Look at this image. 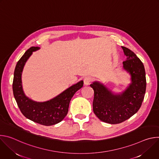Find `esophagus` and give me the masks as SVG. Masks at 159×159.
<instances>
[{
    "mask_svg": "<svg viewBox=\"0 0 159 159\" xmlns=\"http://www.w3.org/2000/svg\"><path fill=\"white\" fill-rule=\"evenodd\" d=\"M84 84L85 85H89L90 82H92V78L90 77H86L85 79H84Z\"/></svg>",
    "mask_w": 159,
    "mask_h": 159,
    "instance_id": "34e87169",
    "label": "esophagus"
}]
</instances>
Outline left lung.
<instances>
[{"label": "left lung", "instance_id": "8db88e82", "mask_svg": "<svg viewBox=\"0 0 159 159\" xmlns=\"http://www.w3.org/2000/svg\"><path fill=\"white\" fill-rule=\"evenodd\" d=\"M127 58L124 69L131 77V84L120 95H114L102 84H90L94 92L93 111L101 121L118 124L131 118L140 108L146 91L145 67L139 58L129 48L122 47Z\"/></svg>", "mask_w": 159, "mask_h": 159}]
</instances>
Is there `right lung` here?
<instances>
[{"label":"right lung","instance_id":"obj_1","mask_svg":"<svg viewBox=\"0 0 159 159\" xmlns=\"http://www.w3.org/2000/svg\"><path fill=\"white\" fill-rule=\"evenodd\" d=\"M38 49V47H31L17 61L14 73L13 94L20 111L26 118L42 125L51 126L58 123L66 116L72 98L82 87L84 82L80 81L47 102H38L27 98L22 88V72L33 52Z\"/></svg>","mask_w":159,"mask_h":159}]
</instances>
